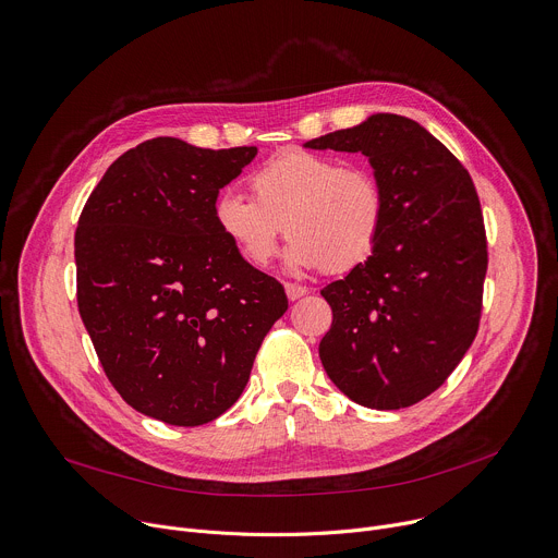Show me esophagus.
<instances>
[{
  "label": "esophagus",
  "instance_id": "obj_1",
  "mask_svg": "<svg viewBox=\"0 0 558 558\" xmlns=\"http://www.w3.org/2000/svg\"><path fill=\"white\" fill-rule=\"evenodd\" d=\"M284 291H287V298H289L291 302H293V300H300L302 295H306V289H304V287H298V284H287Z\"/></svg>",
  "mask_w": 558,
  "mask_h": 558
}]
</instances>
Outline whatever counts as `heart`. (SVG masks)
<instances>
[{
	"label": "heart",
	"instance_id": "obj_1",
	"mask_svg": "<svg viewBox=\"0 0 558 558\" xmlns=\"http://www.w3.org/2000/svg\"><path fill=\"white\" fill-rule=\"evenodd\" d=\"M254 198L222 190L214 222L229 247L254 269H265L284 235L293 271L347 274L377 250L386 227V194L366 168H344L340 158L289 149L252 177Z\"/></svg>",
	"mask_w": 558,
	"mask_h": 558
}]
</instances>
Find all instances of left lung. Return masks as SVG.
Instances as JSON below:
<instances>
[{
    "mask_svg": "<svg viewBox=\"0 0 558 558\" xmlns=\"http://www.w3.org/2000/svg\"><path fill=\"white\" fill-rule=\"evenodd\" d=\"M304 147L362 151L386 194L375 254L323 289L333 311L323 366L355 404L413 407L446 381L480 329L488 269L480 196L454 154L400 114H371Z\"/></svg>",
    "mask_w": 558,
    "mask_h": 558,
    "instance_id": "8db88e82",
    "label": "left lung"
}]
</instances>
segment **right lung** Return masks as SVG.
<instances>
[{
	"instance_id": "add662e5",
	"label": "right lung",
	"mask_w": 558,
	"mask_h": 558,
	"mask_svg": "<svg viewBox=\"0 0 558 558\" xmlns=\"http://www.w3.org/2000/svg\"><path fill=\"white\" fill-rule=\"evenodd\" d=\"M258 147L145 141L108 168L74 233L76 304L123 400L172 426L222 415L289 302L241 260L214 201Z\"/></svg>"
}]
</instances>
